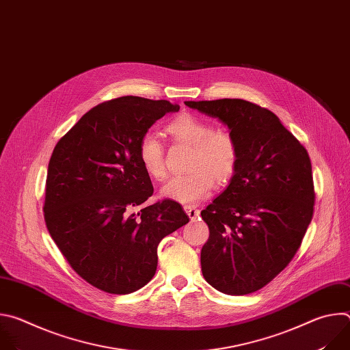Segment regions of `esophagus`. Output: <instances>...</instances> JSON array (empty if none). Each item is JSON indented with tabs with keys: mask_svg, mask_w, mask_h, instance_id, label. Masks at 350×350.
I'll return each mask as SVG.
<instances>
[{
	"mask_svg": "<svg viewBox=\"0 0 350 350\" xmlns=\"http://www.w3.org/2000/svg\"><path fill=\"white\" fill-rule=\"evenodd\" d=\"M184 211H185V213L188 215V217H189L191 220H195L196 217H199V209H196L195 206L185 205V206H184Z\"/></svg>",
	"mask_w": 350,
	"mask_h": 350,
	"instance_id": "esophagus-1",
	"label": "esophagus"
}]
</instances>
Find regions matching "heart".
I'll use <instances>...</instances> for the list:
<instances>
[{
    "label": "heart",
    "instance_id": "b5f03b06",
    "mask_svg": "<svg viewBox=\"0 0 350 350\" xmlns=\"http://www.w3.org/2000/svg\"><path fill=\"white\" fill-rule=\"evenodd\" d=\"M176 141L192 145L188 174L172 177L162 195L183 205H195L208 198L215 183L224 184L234 176L239 162L235 137L224 129H212L211 123L191 113H183L166 126ZM138 161L144 172L154 180L166 177L165 148L159 138L146 133L138 142Z\"/></svg>",
    "mask_w": 350,
    "mask_h": 350
}]
</instances>
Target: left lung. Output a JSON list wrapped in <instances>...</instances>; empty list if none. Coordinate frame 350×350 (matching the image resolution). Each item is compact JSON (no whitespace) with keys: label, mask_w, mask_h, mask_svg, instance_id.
<instances>
[{"label":"left lung","mask_w":350,"mask_h":350,"mask_svg":"<svg viewBox=\"0 0 350 350\" xmlns=\"http://www.w3.org/2000/svg\"><path fill=\"white\" fill-rule=\"evenodd\" d=\"M228 126L239 148L228 187L201 212L205 280L227 295L252 293L293 259L314 212L312 162L269 109L237 98L187 101Z\"/></svg>","instance_id":"8db88e82"}]
</instances>
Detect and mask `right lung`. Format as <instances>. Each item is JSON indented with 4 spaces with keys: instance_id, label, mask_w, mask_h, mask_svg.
I'll return each mask as SVG.
<instances>
[{
    "instance_id": "add662e5",
    "label": "right lung",
    "mask_w": 350,
    "mask_h": 350,
    "mask_svg": "<svg viewBox=\"0 0 350 350\" xmlns=\"http://www.w3.org/2000/svg\"><path fill=\"white\" fill-rule=\"evenodd\" d=\"M180 107L166 99L120 96L90 109L58 141L48 163L44 220L70 267L108 293H131L152 280L159 242L189 221L163 199L133 213L154 193L138 142Z\"/></svg>"
}]
</instances>
